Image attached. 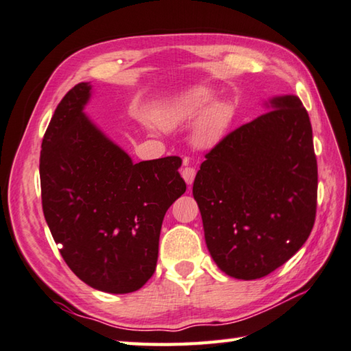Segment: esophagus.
<instances>
[{"instance_id": "esophagus-1", "label": "esophagus", "mask_w": 351, "mask_h": 351, "mask_svg": "<svg viewBox=\"0 0 351 351\" xmlns=\"http://www.w3.org/2000/svg\"><path fill=\"white\" fill-rule=\"evenodd\" d=\"M181 175H182V178H184V181H186L189 186L190 184H192L193 181H195V176H196V170L193 169V167H186L182 171H181Z\"/></svg>"}]
</instances>
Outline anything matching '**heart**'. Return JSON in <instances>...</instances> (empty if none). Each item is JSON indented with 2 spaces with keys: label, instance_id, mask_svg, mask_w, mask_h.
Wrapping results in <instances>:
<instances>
[{
  "label": "heart",
  "instance_id": "heart-1",
  "mask_svg": "<svg viewBox=\"0 0 351 351\" xmlns=\"http://www.w3.org/2000/svg\"><path fill=\"white\" fill-rule=\"evenodd\" d=\"M213 99V95L207 88H193L187 93L181 95L170 103L164 104L155 110V119L162 127H175L186 121L193 119L199 114L202 108ZM230 119V109L224 103H213L208 106L206 111L201 114L196 125V139L197 143L207 144L218 138L222 130L226 129Z\"/></svg>",
  "mask_w": 351,
  "mask_h": 351
}]
</instances>
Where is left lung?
<instances>
[{"label":"left lung","mask_w":351,"mask_h":351,"mask_svg":"<svg viewBox=\"0 0 351 351\" xmlns=\"http://www.w3.org/2000/svg\"><path fill=\"white\" fill-rule=\"evenodd\" d=\"M228 133L206 155L193 182L208 252L226 275L259 279L310 237L317 162L308 113L295 95Z\"/></svg>","instance_id":"obj_1"}]
</instances>
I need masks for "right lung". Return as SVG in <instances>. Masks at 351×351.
<instances>
[{
    "mask_svg": "<svg viewBox=\"0 0 351 351\" xmlns=\"http://www.w3.org/2000/svg\"><path fill=\"white\" fill-rule=\"evenodd\" d=\"M90 86L66 93L40 155L43 212L62 259L107 293L141 289L156 269L164 215L186 192L180 156L133 164L82 113Z\"/></svg>",
    "mask_w": 351,
    "mask_h": 351,
    "instance_id": "obj_1",
    "label": "right lung"
}]
</instances>
